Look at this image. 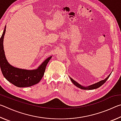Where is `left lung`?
<instances>
[{"mask_svg": "<svg viewBox=\"0 0 121 121\" xmlns=\"http://www.w3.org/2000/svg\"><path fill=\"white\" fill-rule=\"evenodd\" d=\"M110 74H111V73H110V74L108 75V76L107 78H106L105 79H104V80L100 81V82H99L94 84H92L91 85L88 86H83L80 85L79 83H78L77 82H76L73 80V79L71 78L70 77V78L71 82H72V83L73 84H74L75 86H76L77 87L80 88V89H83V90H93V89H97V88H99V87L101 86V85H103L106 82V81H107V79H108V78L109 77V76H110Z\"/></svg>", "mask_w": 121, "mask_h": 121, "instance_id": "8db88e82", "label": "left lung"}]
</instances>
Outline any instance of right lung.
Here are the masks:
<instances>
[{
    "instance_id": "obj_1",
    "label": "right lung",
    "mask_w": 121,
    "mask_h": 121,
    "mask_svg": "<svg viewBox=\"0 0 121 121\" xmlns=\"http://www.w3.org/2000/svg\"><path fill=\"white\" fill-rule=\"evenodd\" d=\"M6 26L0 39V66L3 75L8 81L16 86L29 87L36 84L43 77L47 64L52 56L46 59L37 69L34 70H26L12 66L6 59L4 50L3 40Z\"/></svg>"
}]
</instances>
